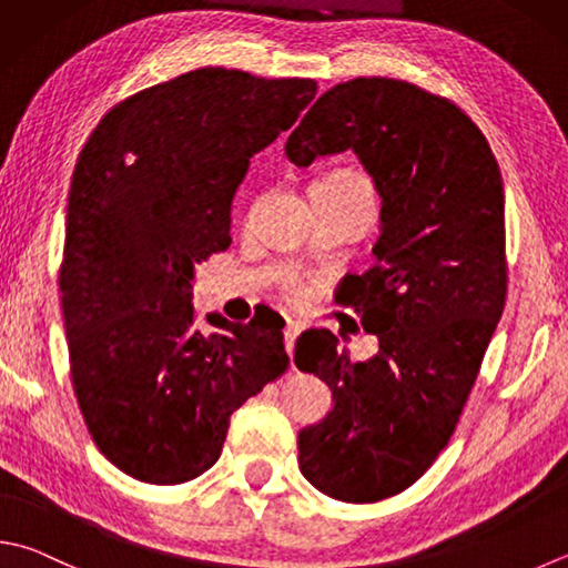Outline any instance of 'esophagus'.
<instances>
[{
	"label": "esophagus",
	"instance_id": "obj_1",
	"mask_svg": "<svg viewBox=\"0 0 568 568\" xmlns=\"http://www.w3.org/2000/svg\"><path fill=\"white\" fill-rule=\"evenodd\" d=\"M298 334H302V326H298L296 321L286 318V326H284V346H286L288 358H292V353H294V344H296V336H298Z\"/></svg>",
	"mask_w": 568,
	"mask_h": 568
}]
</instances>
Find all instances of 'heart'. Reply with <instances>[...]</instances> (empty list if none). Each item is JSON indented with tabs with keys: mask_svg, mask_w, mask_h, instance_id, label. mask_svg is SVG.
I'll return each mask as SVG.
<instances>
[{
	"mask_svg": "<svg viewBox=\"0 0 568 568\" xmlns=\"http://www.w3.org/2000/svg\"><path fill=\"white\" fill-rule=\"evenodd\" d=\"M336 173H341V175H348V178H353V180H358V183H363V185H366L368 190H371V183H368V178L366 175H363L361 173V170H353V168H341V170H336ZM286 292H288V296H294V298H298V296H302L304 294V286L302 284H298V282H288L286 284Z\"/></svg>",
	"mask_w": 568,
	"mask_h": 568,
	"instance_id": "obj_1",
	"label": "heart"
}]
</instances>
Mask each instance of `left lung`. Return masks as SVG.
<instances>
[{
  "label": "left lung",
  "mask_w": 568,
  "mask_h": 568,
  "mask_svg": "<svg viewBox=\"0 0 568 568\" xmlns=\"http://www.w3.org/2000/svg\"><path fill=\"white\" fill-rule=\"evenodd\" d=\"M353 151L376 183L381 237L341 284L378 353L363 363L326 328L296 341L298 371L334 408L298 433V467L324 495L368 505L408 489L450 443L505 312V187L483 131L453 101L371 77L328 89L288 135L294 165Z\"/></svg>",
  "instance_id": "8db88e82"
}]
</instances>
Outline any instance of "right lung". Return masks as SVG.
I'll list each match as a JSON object with an SVG mask.
<instances>
[{"mask_svg": "<svg viewBox=\"0 0 568 568\" xmlns=\"http://www.w3.org/2000/svg\"><path fill=\"white\" fill-rule=\"evenodd\" d=\"M314 79L205 67L115 103L71 178L59 272L71 383L99 450L148 485L217 463L230 417L288 366L276 314L200 334L195 266L230 247L250 158L288 131Z\"/></svg>", "mask_w": 568, "mask_h": 568, "instance_id": "obj_1", "label": "right lung"}]
</instances>
